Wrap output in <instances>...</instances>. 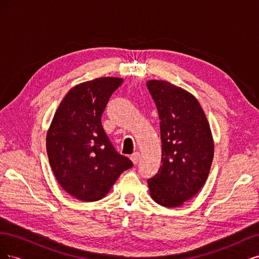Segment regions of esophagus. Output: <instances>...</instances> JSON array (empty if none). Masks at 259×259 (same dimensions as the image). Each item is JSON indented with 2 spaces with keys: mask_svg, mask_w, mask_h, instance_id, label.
<instances>
[{
  "mask_svg": "<svg viewBox=\"0 0 259 259\" xmlns=\"http://www.w3.org/2000/svg\"><path fill=\"white\" fill-rule=\"evenodd\" d=\"M140 159V154L139 152H134L132 155H131V161L133 162V164H137L138 161Z\"/></svg>",
  "mask_w": 259,
  "mask_h": 259,
  "instance_id": "34e87169",
  "label": "esophagus"
}]
</instances>
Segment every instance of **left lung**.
<instances>
[{
    "mask_svg": "<svg viewBox=\"0 0 259 259\" xmlns=\"http://www.w3.org/2000/svg\"><path fill=\"white\" fill-rule=\"evenodd\" d=\"M147 88L158 108L162 164L148 180L158 204L182 206L204 186L214 156V139L206 115L190 92L164 80H149Z\"/></svg>",
    "mask_w": 259,
    "mask_h": 259,
    "instance_id": "1",
    "label": "left lung"
}]
</instances>
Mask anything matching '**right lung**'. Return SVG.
<instances>
[{"label":"right lung","mask_w":259,"mask_h":259,"mask_svg":"<svg viewBox=\"0 0 259 259\" xmlns=\"http://www.w3.org/2000/svg\"><path fill=\"white\" fill-rule=\"evenodd\" d=\"M106 76L77 84L61 100L46 133V151L55 178L73 198L94 202L110 191L133 166L117 153L101 125L109 98L122 84Z\"/></svg>","instance_id":"obj_1"}]
</instances>
